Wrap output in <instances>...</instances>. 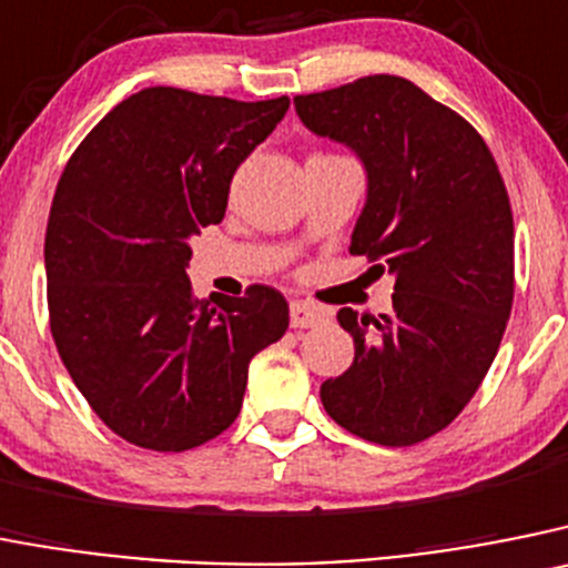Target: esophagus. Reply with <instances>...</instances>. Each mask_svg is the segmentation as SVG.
<instances>
[{"label": "esophagus", "mask_w": 568, "mask_h": 568, "mask_svg": "<svg viewBox=\"0 0 568 568\" xmlns=\"http://www.w3.org/2000/svg\"><path fill=\"white\" fill-rule=\"evenodd\" d=\"M326 318H329V312L310 304V301H293V304H290V326H293V329H310V326L324 324Z\"/></svg>", "instance_id": "34e87169"}]
</instances>
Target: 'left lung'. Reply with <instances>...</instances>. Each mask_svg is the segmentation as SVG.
<instances>
[{"label":"left lung","instance_id":"left-lung-1","mask_svg":"<svg viewBox=\"0 0 568 568\" xmlns=\"http://www.w3.org/2000/svg\"><path fill=\"white\" fill-rule=\"evenodd\" d=\"M301 123L366 169L352 256L397 278L392 312L343 306L355 361L321 386L348 434L416 445L462 414L493 366L513 310V211L481 134L397 75L295 98Z\"/></svg>","mask_w":568,"mask_h":568}]
</instances>
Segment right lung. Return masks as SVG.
Masks as SVG:
<instances>
[{
  "instance_id": "1",
  "label": "right lung",
  "mask_w": 568,
  "mask_h": 568,
  "mask_svg": "<svg viewBox=\"0 0 568 568\" xmlns=\"http://www.w3.org/2000/svg\"><path fill=\"white\" fill-rule=\"evenodd\" d=\"M290 98L244 103L149 87L92 129L67 163L44 236L59 355L106 428L180 454L231 428L253 355L290 326L284 295L200 301L191 236L225 216L239 165Z\"/></svg>"
}]
</instances>
